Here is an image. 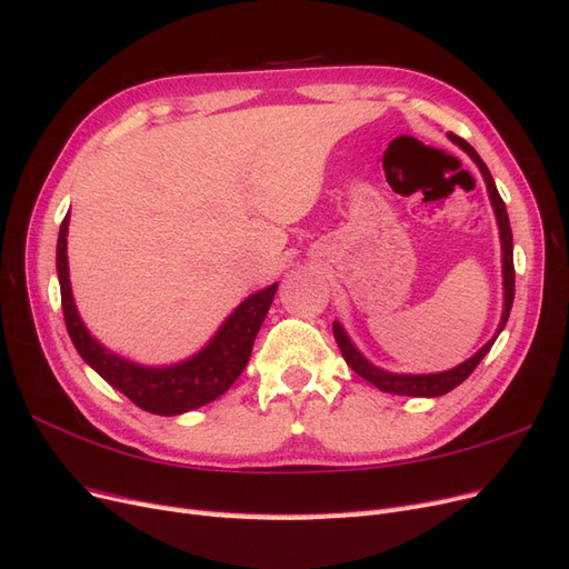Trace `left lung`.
Returning <instances> with one entry per match:
<instances>
[{
  "label": "left lung",
  "instance_id": "obj_1",
  "mask_svg": "<svg viewBox=\"0 0 569 569\" xmlns=\"http://www.w3.org/2000/svg\"><path fill=\"white\" fill-rule=\"evenodd\" d=\"M451 140L462 147L465 151L470 153V157L475 159V163L479 166L481 176H485L487 180V189H489V197H491V203H493V211H496V220H498V230H501V244H503V287H506V308H503V318H501V325H498V332L496 337L501 335V330L508 322V316H510V308H512V299H515V266H512V232H510V220H508V211H506V203L501 199V194H498L496 189V182L489 173L487 163L479 159V153L462 140V137L458 134H451ZM335 330V339H337V347L343 356V360L351 366V370L356 375L363 377V380H368L370 385H375L380 391H387V393H401V396H441V393H449L451 389H456L458 385H462L468 377L472 375V370L481 363V358H485L489 353V349L493 347L496 337L485 343L470 360H465V363H460L458 368L449 370V372H437V375H391V372H385L380 368L370 366L368 360L360 356L356 351V347L351 343V339L347 337V332L341 330V325L335 322L332 325Z\"/></svg>",
  "mask_w": 569,
  "mask_h": 569
}]
</instances>
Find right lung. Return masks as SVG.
Returning a JSON list of instances; mask_svg holds the SVG:
<instances>
[{"label": "right lung", "instance_id": "add662e5", "mask_svg": "<svg viewBox=\"0 0 569 569\" xmlns=\"http://www.w3.org/2000/svg\"><path fill=\"white\" fill-rule=\"evenodd\" d=\"M66 232L68 216L59 228L57 242V272L61 284V308L66 330L71 335L73 347L88 366H92L104 380L126 393L128 399L153 416H180L203 403L216 401L226 393L239 375L244 372L258 330L268 316L278 284L249 297L220 327L209 347L194 358L173 368H142L130 360L113 356L101 343H97L76 311L71 282H68V258H66Z\"/></svg>", "mask_w": 569, "mask_h": 569}]
</instances>
